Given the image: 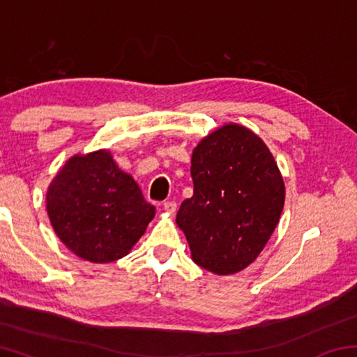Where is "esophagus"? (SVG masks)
<instances>
[{"label": "esophagus", "instance_id": "obj_1", "mask_svg": "<svg viewBox=\"0 0 357 357\" xmlns=\"http://www.w3.org/2000/svg\"><path fill=\"white\" fill-rule=\"evenodd\" d=\"M164 211L167 214H174L176 213V203L174 202H165L164 203Z\"/></svg>", "mask_w": 357, "mask_h": 357}]
</instances>
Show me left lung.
Returning <instances> with one entry per match:
<instances>
[{
    "label": "left lung",
    "mask_w": 357,
    "mask_h": 357,
    "mask_svg": "<svg viewBox=\"0 0 357 357\" xmlns=\"http://www.w3.org/2000/svg\"><path fill=\"white\" fill-rule=\"evenodd\" d=\"M193 195L181 203L178 227L192 259L219 275L253 263L279 223L285 184L261 138L225 124L192 153Z\"/></svg>",
    "instance_id": "8db88e82"
}]
</instances>
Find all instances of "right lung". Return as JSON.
<instances>
[{
    "instance_id": "obj_1",
    "label": "right lung",
    "mask_w": 357,
    "mask_h": 357,
    "mask_svg": "<svg viewBox=\"0 0 357 357\" xmlns=\"http://www.w3.org/2000/svg\"><path fill=\"white\" fill-rule=\"evenodd\" d=\"M47 213L63 244L77 257L110 263L128 255L155 208L107 149L77 154L53 178Z\"/></svg>"
}]
</instances>
